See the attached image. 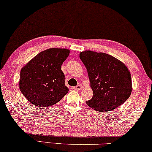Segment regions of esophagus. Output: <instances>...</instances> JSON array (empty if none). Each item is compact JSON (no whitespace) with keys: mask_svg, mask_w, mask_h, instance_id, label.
Instances as JSON below:
<instances>
[{"mask_svg":"<svg viewBox=\"0 0 152 152\" xmlns=\"http://www.w3.org/2000/svg\"><path fill=\"white\" fill-rule=\"evenodd\" d=\"M73 89H75V90H80V89L83 88V87H82L81 85H77V86L73 87Z\"/></svg>","mask_w":152,"mask_h":152,"instance_id":"obj_1","label":"esophagus"}]
</instances>
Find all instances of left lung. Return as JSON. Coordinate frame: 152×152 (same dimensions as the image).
Wrapping results in <instances>:
<instances>
[{"label":"left lung","instance_id":"left-lung-1","mask_svg":"<svg viewBox=\"0 0 152 152\" xmlns=\"http://www.w3.org/2000/svg\"><path fill=\"white\" fill-rule=\"evenodd\" d=\"M79 58L88 71L93 98L86 104L98 112H108L123 104L131 96L132 81L125 64L113 56L85 50Z\"/></svg>","mask_w":152,"mask_h":152}]
</instances>
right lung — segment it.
Masks as SVG:
<instances>
[{
    "label": "right lung",
    "instance_id": "add662e5",
    "mask_svg": "<svg viewBox=\"0 0 152 152\" xmlns=\"http://www.w3.org/2000/svg\"><path fill=\"white\" fill-rule=\"evenodd\" d=\"M70 51L50 48L39 53L20 72L19 89L29 102L48 107L61 100L69 91L61 65Z\"/></svg>",
    "mask_w": 152,
    "mask_h": 152
}]
</instances>
